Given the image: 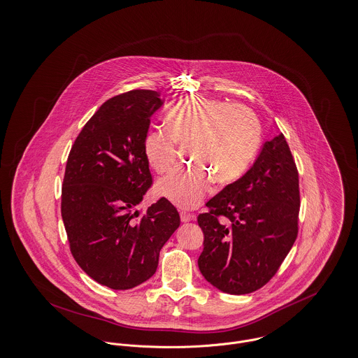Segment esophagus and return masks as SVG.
<instances>
[{
    "mask_svg": "<svg viewBox=\"0 0 358 358\" xmlns=\"http://www.w3.org/2000/svg\"><path fill=\"white\" fill-rule=\"evenodd\" d=\"M180 217H181L182 222H191V221H194L196 218L195 214H191V213H187V211H181Z\"/></svg>",
    "mask_w": 358,
    "mask_h": 358,
    "instance_id": "obj_1",
    "label": "esophagus"
}]
</instances>
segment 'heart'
Masks as SVG:
<instances>
[{
    "mask_svg": "<svg viewBox=\"0 0 358 358\" xmlns=\"http://www.w3.org/2000/svg\"><path fill=\"white\" fill-rule=\"evenodd\" d=\"M166 131H150L144 154L158 173H169L177 159V145H188L195 164L160 180L157 191L181 208H195L213 182L231 184L247 170L261 143V124L244 106L189 96L166 114Z\"/></svg>",
    "mask_w": 358,
    "mask_h": 358,
    "instance_id": "1",
    "label": "heart"
}]
</instances>
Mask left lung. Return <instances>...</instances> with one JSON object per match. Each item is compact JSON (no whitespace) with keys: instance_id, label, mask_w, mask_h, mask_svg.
I'll return each mask as SVG.
<instances>
[{"instance_id":"1","label":"left lung","mask_w":358,"mask_h":358,"mask_svg":"<svg viewBox=\"0 0 358 358\" xmlns=\"http://www.w3.org/2000/svg\"><path fill=\"white\" fill-rule=\"evenodd\" d=\"M278 133L245 174L210 199L208 211L198 217L204 234L199 269L227 294H250L265 285L298 235V170Z\"/></svg>"}]
</instances>
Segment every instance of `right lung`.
Returning <instances> with one entry per match:
<instances>
[{
	"instance_id": "1",
	"label": "right lung",
	"mask_w": 358,
	"mask_h": 358,
	"mask_svg": "<svg viewBox=\"0 0 358 358\" xmlns=\"http://www.w3.org/2000/svg\"><path fill=\"white\" fill-rule=\"evenodd\" d=\"M162 106L155 90L107 100L83 126L67 159L62 218L73 257L87 276L113 289L152 278L162 247L180 227L167 199L143 214L136 208L152 182L144 140Z\"/></svg>"
}]
</instances>
